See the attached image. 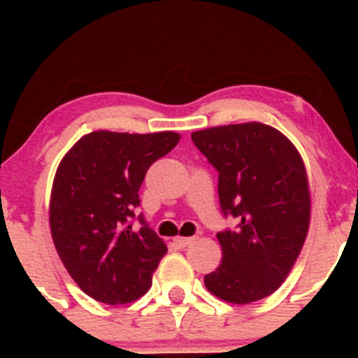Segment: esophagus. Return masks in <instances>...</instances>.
Wrapping results in <instances>:
<instances>
[{
	"mask_svg": "<svg viewBox=\"0 0 358 358\" xmlns=\"http://www.w3.org/2000/svg\"><path fill=\"white\" fill-rule=\"evenodd\" d=\"M194 241H196V237H182V236L175 237V243L178 248H187L189 244H192Z\"/></svg>",
	"mask_w": 358,
	"mask_h": 358,
	"instance_id": "esophagus-1",
	"label": "esophagus"
}]
</instances>
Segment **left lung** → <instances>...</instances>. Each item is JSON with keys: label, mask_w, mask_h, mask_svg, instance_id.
Here are the masks:
<instances>
[{"label": "left lung", "mask_w": 358, "mask_h": 358, "mask_svg": "<svg viewBox=\"0 0 358 358\" xmlns=\"http://www.w3.org/2000/svg\"><path fill=\"white\" fill-rule=\"evenodd\" d=\"M192 142L220 173L223 215L239 220L236 230L216 234L223 258L206 287L236 305L266 298L289 275L308 234L305 162L286 135L256 121L194 131Z\"/></svg>", "instance_id": "8db88e82"}]
</instances>
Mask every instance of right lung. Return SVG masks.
Segmentation results:
<instances>
[{"mask_svg":"<svg viewBox=\"0 0 358 358\" xmlns=\"http://www.w3.org/2000/svg\"><path fill=\"white\" fill-rule=\"evenodd\" d=\"M180 142L175 131H92L57 168L50 230L69 275L90 298L126 305L145 294L166 255L164 241L140 216L138 190L147 169Z\"/></svg>","mask_w":358,"mask_h":358,"instance_id":"add662e5","label":"right lung"}]
</instances>
